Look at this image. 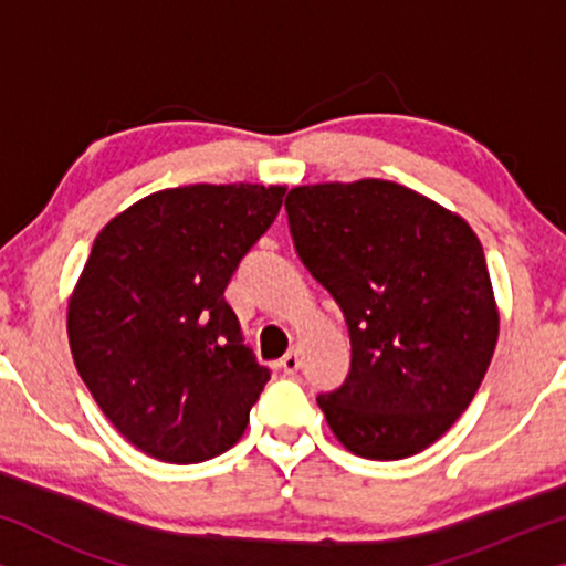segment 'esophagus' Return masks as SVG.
<instances>
[{
    "label": "esophagus",
    "mask_w": 566,
    "mask_h": 566,
    "mask_svg": "<svg viewBox=\"0 0 566 566\" xmlns=\"http://www.w3.org/2000/svg\"><path fill=\"white\" fill-rule=\"evenodd\" d=\"M301 368V355H298V350H289L281 358V370L283 374H296V370Z\"/></svg>",
    "instance_id": "1"
}]
</instances>
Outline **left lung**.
I'll return each mask as SVG.
<instances>
[{"mask_svg": "<svg viewBox=\"0 0 566 566\" xmlns=\"http://www.w3.org/2000/svg\"><path fill=\"white\" fill-rule=\"evenodd\" d=\"M285 211L301 262L350 332L347 378L316 397L332 432L363 459L424 451L471 405L497 345L476 234L386 180L293 188Z\"/></svg>", "mask_w": 566, "mask_h": 566, "instance_id": "1", "label": "left lung"}]
</instances>
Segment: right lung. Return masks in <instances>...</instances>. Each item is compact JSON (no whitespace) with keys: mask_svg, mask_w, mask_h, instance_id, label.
I'll return each mask as SVG.
<instances>
[{"mask_svg":"<svg viewBox=\"0 0 566 566\" xmlns=\"http://www.w3.org/2000/svg\"><path fill=\"white\" fill-rule=\"evenodd\" d=\"M285 188L188 185L107 223L69 301V345L123 438L167 463L216 459L242 438L270 381L223 291Z\"/></svg>","mask_w":566,"mask_h":566,"instance_id":"add662e5","label":"right lung"}]
</instances>
